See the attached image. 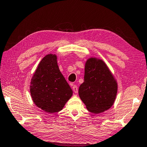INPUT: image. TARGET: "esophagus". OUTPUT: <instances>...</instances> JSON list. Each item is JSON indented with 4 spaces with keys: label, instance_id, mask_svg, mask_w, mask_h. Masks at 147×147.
Wrapping results in <instances>:
<instances>
[{
    "label": "esophagus",
    "instance_id": "1",
    "mask_svg": "<svg viewBox=\"0 0 147 147\" xmlns=\"http://www.w3.org/2000/svg\"><path fill=\"white\" fill-rule=\"evenodd\" d=\"M73 92L75 93V94H77V93H78V87H77V86L74 85L73 86Z\"/></svg>",
    "mask_w": 147,
    "mask_h": 147
}]
</instances>
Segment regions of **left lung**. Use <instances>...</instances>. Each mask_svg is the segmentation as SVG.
<instances>
[{
  "label": "left lung",
  "instance_id": "8db88e82",
  "mask_svg": "<svg viewBox=\"0 0 147 147\" xmlns=\"http://www.w3.org/2000/svg\"><path fill=\"white\" fill-rule=\"evenodd\" d=\"M117 91V82L105 63L89 58L85 63L84 82L78 89L86 109L95 114L107 111L115 103Z\"/></svg>",
  "mask_w": 147,
  "mask_h": 147
}]
</instances>
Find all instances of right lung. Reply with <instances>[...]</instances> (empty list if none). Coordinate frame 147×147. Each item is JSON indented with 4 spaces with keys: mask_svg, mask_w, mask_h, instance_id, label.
<instances>
[{
    "mask_svg": "<svg viewBox=\"0 0 147 147\" xmlns=\"http://www.w3.org/2000/svg\"><path fill=\"white\" fill-rule=\"evenodd\" d=\"M31 81L32 101L48 113L61 111L73 95V90L59 71L55 54L50 53L42 58Z\"/></svg>",
    "mask_w": 147,
    "mask_h": 147,
    "instance_id": "right-lung-1",
    "label": "right lung"
}]
</instances>
